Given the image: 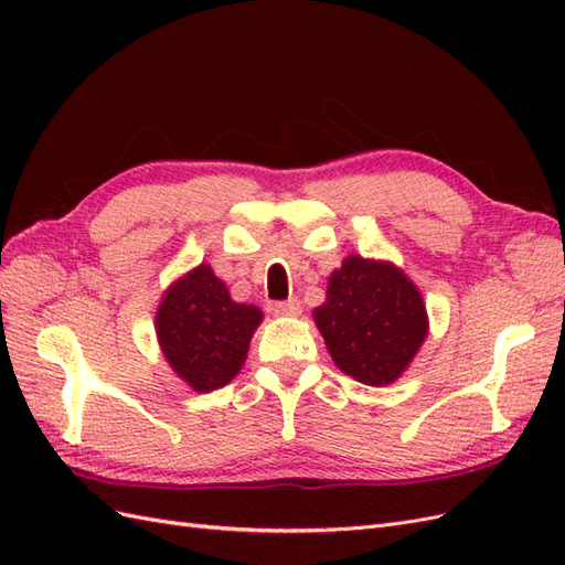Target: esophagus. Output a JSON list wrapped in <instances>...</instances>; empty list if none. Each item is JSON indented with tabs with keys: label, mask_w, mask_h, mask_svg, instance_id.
Segmentation results:
<instances>
[{
	"label": "esophagus",
	"mask_w": 565,
	"mask_h": 565,
	"mask_svg": "<svg viewBox=\"0 0 565 565\" xmlns=\"http://www.w3.org/2000/svg\"><path fill=\"white\" fill-rule=\"evenodd\" d=\"M299 311H301L299 299H285V301L273 303V313L276 316H299Z\"/></svg>",
	"instance_id": "esophagus-1"
}]
</instances>
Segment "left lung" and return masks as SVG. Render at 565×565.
Wrapping results in <instances>:
<instances>
[{"label": "left lung", "instance_id": "left-lung-1", "mask_svg": "<svg viewBox=\"0 0 565 565\" xmlns=\"http://www.w3.org/2000/svg\"><path fill=\"white\" fill-rule=\"evenodd\" d=\"M313 316L337 367L367 386L396 382L426 337L424 301L405 273L355 254Z\"/></svg>", "mask_w": 565, "mask_h": 565}]
</instances>
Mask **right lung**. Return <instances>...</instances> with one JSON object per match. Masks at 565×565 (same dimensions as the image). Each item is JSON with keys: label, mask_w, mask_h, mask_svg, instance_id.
<instances>
[{"label": "right lung", "mask_w": 565, "mask_h": 565, "mask_svg": "<svg viewBox=\"0 0 565 565\" xmlns=\"http://www.w3.org/2000/svg\"><path fill=\"white\" fill-rule=\"evenodd\" d=\"M259 322L262 311L233 301L207 264L169 287L156 316L169 365L200 393L221 388L241 372Z\"/></svg>", "instance_id": "add662e5"}]
</instances>
